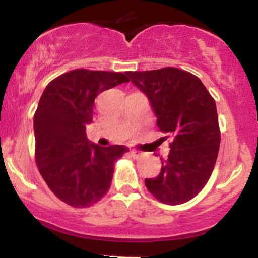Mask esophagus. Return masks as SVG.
I'll return each mask as SVG.
<instances>
[{"instance_id":"obj_1","label":"esophagus","mask_w":258,"mask_h":258,"mask_svg":"<svg viewBox=\"0 0 258 258\" xmlns=\"http://www.w3.org/2000/svg\"><path fill=\"white\" fill-rule=\"evenodd\" d=\"M131 156L132 158H138L139 155H141V152H138V150H136V149H131Z\"/></svg>"}]
</instances>
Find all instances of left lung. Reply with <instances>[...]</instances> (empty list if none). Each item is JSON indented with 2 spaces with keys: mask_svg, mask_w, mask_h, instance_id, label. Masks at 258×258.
I'll use <instances>...</instances> for the list:
<instances>
[{
  "mask_svg": "<svg viewBox=\"0 0 258 258\" xmlns=\"http://www.w3.org/2000/svg\"><path fill=\"white\" fill-rule=\"evenodd\" d=\"M126 75L148 97L159 128L172 138L159 176L146 178L148 190L168 205L186 203L205 186L217 160L221 133L215 100L199 78L177 68Z\"/></svg>",
  "mask_w": 258,
  "mask_h": 258,
  "instance_id": "1",
  "label": "left lung"
}]
</instances>
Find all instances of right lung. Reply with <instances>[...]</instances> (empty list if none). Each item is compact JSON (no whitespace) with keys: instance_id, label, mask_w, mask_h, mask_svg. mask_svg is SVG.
Masks as SVG:
<instances>
[{"instance_id":"right-lung-1","label":"right lung","mask_w":258,"mask_h":258,"mask_svg":"<svg viewBox=\"0 0 258 258\" xmlns=\"http://www.w3.org/2000/svg\"><path fill=\"white\" fill-rule=\"evenodd\" d=\"M122 73L76 69L44 88L34 116L35 155L41 176L57 198L88 207L110 188L114 162L125 146L100 147L86 137L99 93L128 82Z\"/></svg>"}]
</instances>
